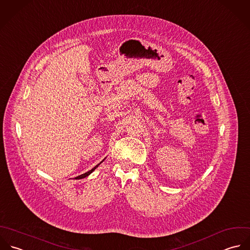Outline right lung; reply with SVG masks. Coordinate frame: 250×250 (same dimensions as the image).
I'll return each instance as SVG.
<instances>
[{
	"label": "right lung",
	"instance_id": "right-lung-1",
	"mask_svg": "<svg viewBox=\"0 0 250 250\" xmlns=\"http://www.w3.org/2000/svg\"><path fill=\"white\" fill-rule=\"evenodd\" d=\"M103 161H104V160H103ZM103 161H102V162H103ZM102 162H101V163H102ZM101 163H100V164H101ZM100 164H98V165H96V166L94 167H93V168H92V169H90V170H88V171H86V172H85V173H83V174H81V175H79V176H77V177H76V179H82V178H84V177H86V176H88V175H89V174H90V173H91V172H92V171H93V170H95V168H96V167H98V166H99V165H100Z\"/></svg>",
	"mask_w": 250,
	"mask_h": 250
}]
</instances>
